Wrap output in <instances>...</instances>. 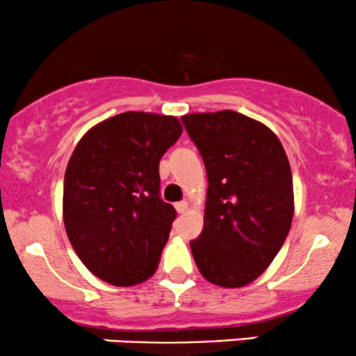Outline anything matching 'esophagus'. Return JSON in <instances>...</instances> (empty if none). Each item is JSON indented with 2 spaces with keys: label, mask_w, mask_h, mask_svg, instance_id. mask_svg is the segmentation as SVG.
I'll use <instances>...</instances> for the list:
<instances>
[{
  "label": "esophagus",
  "mask_w": 356,
  "mask_h": 356,
  "mask_svg": "<svg viewBox=\"0 0 356 356\" xmlns=\"http://www.w3.org/2000/svg\"><path fill=\"white\" fill-rule=\"evenodd\" d=\"M175 211L179 212V214H184L187 209H189V204H187L186 201H181V202H175Z\"/></svg>",
  "instance_id": "34e87169"
}]
</instances>
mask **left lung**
Returning <instances> with one entry per match:
<instances>
[{
	"label": "left lung",
	"mask_w": 356,
	"mask_h": 356,
	"mask_svg": "<svg viewBox=\"0 0 356 356\" xmlns=\"http://www.w3.org/2000/svg\"><path fill=\"white\" fill-rule=\"evenodd\" d=\"M182 122L209 181L192 256L209 283L243 288L273 263L291 227L288 157L269 127L234 110L187 113Z\"/></svg>",
	"instance_id": "8db88e82"
}]
</instances>
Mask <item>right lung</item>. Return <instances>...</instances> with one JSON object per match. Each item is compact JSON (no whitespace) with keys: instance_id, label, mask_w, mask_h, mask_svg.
Here are the masks:
<instances>
[{"instance_id":"add662e5","label":"right lung","mask_w":356,"mask_h":356,"mask_svg":"<svg viewBox=\"0 0 356 356\" xmlns=\"http://www.w3.org/2000/svg\"><path fill=\"white\" fill-rule=\"evenodd\" d=\"M177 117L124 112L88 130L63 184V222L88 271L113 286L144 283L169 239L175 209L159 194V162L177 142Z\"/></svg>"}]
</instances>
